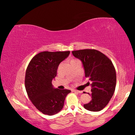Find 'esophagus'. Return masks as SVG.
I'll use <instances>...</instances> for the list:
<instances>
[{"instance_id":"1","label":"esophagus","mask_w":135,"mask_h":135,"mask_svg":"<svg viewBox=\"0 0 135 135\" xmlns=\"http://www.w3.org/2000/svg\"><path fill=\"white\" fill-rule=\"evenodd\" d=\"M73 91L75 92V93H82V91H79V90H73Z\"/></svg>"}]
</instances>
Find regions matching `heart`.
Segmentation results:
<instances>
[{"label":"heart","instance_id":"b5f03b06","mask_svg":"<svg viewBox=\"0 0 135 135\" xmlns=\"http://www.w3.org/2000/svg\"><path fill=\"white\" fill-rule=\"evenodd\" d=\"M73 60H71V61H73Z\"/></svg>","mask_w":135,"mask_h":135}]
</instances>
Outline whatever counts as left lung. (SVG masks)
<instances>
[{"instance_id": "obj_1", "label": "left lung", "mask_w": 135, "mask_h": 135, "mask_svg": "<svg viewBox=\"0 0 135 135\" xmlns=\"http://www.w3.org/2000/svg\"><path fill=\"white\" fill-rule=\"evenodd\" d=\"M72 53L82 61L85 77L91 82V93L88 94L91 100L84 107L90 111L102 110L109 102L115 88L116 72L111 60L95 49L79 50Z\"/></svg>"}]
</instances>
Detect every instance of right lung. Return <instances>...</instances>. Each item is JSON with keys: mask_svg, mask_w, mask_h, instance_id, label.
<instances>
[{"mask_svg": "<svg viewBox=\"0 0 135 135\" xmlns=\"http://www.w3.org/2000/svg\"><path fill=\"white\" fill-rule=\"evenodd\" d=\"M69 51H42L33 57L25 75V88L33 105L44 114H56L63 108L69 90L53 87L52 80L61 61L69 56Z\"/></svg>", "mask_w": 135, "mask_h": 135, "instance_id": "1", "label": "right lung"}]
</instances>
